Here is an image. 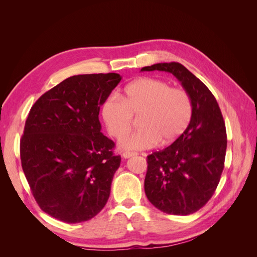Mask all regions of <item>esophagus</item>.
<instances>
[{
    "label": "esophagus",
    "mask_w": 257,
    "mask_h": 257,
    "mask_svg": "<svg viewBox=\"0 0 257 257\" xmlns=\"http://www.w3.org/2000/svg\"><path fill=\"white\" fill-rule=\"evenodd\" d=\"M136 154H137V153H135V152L125 151V152L122 153V157H123V159H128V158H131V157H134V155H136Z\"/></svg>",
    "instance_id": "1"
}]
</instances>
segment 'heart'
Segmentation results:
<instances>
[{
    "label": "heart",
    "instance_id": "1",
    "mask_svg": "<svg viewBox=\"0 0 257 257\" xmlns=\"http://www.w3.org/2000/svg\"><path fill=\"white\" fill-rule=\"evenodd\" d=\"M100 114L107 132L116 139L128 133L133 115H141L142 128L124 137L120 146L127 150H144L159 143L176 142L190 125L193 104L184 90L172 88L164 80L143 77L128 83L122 97L108 95L100 107Z\"/></svg>",
    "mask_w": 257,
    "mask_h": 257
}]
</instances>
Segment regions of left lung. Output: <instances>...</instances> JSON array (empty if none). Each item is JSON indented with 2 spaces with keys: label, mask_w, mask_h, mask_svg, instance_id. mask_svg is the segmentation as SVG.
Instances as JSON below:
<instances>
[{
  "label": "left lung",
  "mask_w": 257,
  "mask_h": 257,
  "mask_svg": "<svg viewBox=\"0 0 257 257\" xmlns=\"http://www.w3.org/2000/svg\"><path fill=\"white\" fill-rule=\"evenodd\" d=\"M173 74L192 99L190 125L176 142L147 157L145 192L161 211L188 215L211 198L224 168L227 136L221 109L206 85L177 62L158 63L142 72Z\"/></svg>",
  "instance_id": "1"
}]
</instances>
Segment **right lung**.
Returning <instances> with one entry per match:
<instances>
[{
  "label": "right lung",
  "mask_w": 257,
  "mask_h": 257,
  "mask_svg": "<svg viewBox=\"0 0 257 257\" xmlns=\"http://www.w3.org/2000/svg\"><path fill=\"white\" fill-rule=\"evenodd\" d=\"M121 78L115 73L72 76L31 108L20 141L21 165L36 203L54 219L91 220L109 198L121 157L100 132L98 113Z\"/></svg>",
  "instance_id": "obj_1"
}]
</instances>
